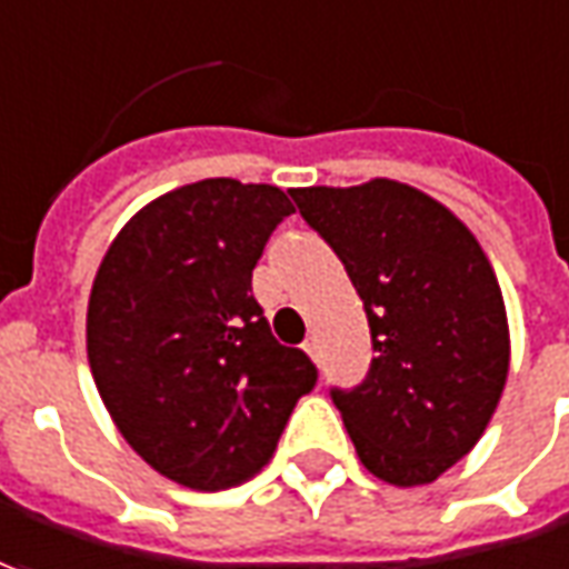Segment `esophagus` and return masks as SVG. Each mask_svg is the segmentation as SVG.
Listing matches in <instances>:
<instances>
[{"label":"esophagus","instance_id":"obj_1","mask_svg":"<svg viewBox=\"0 0 569 569\" xmlns=\"http://www.w3.org/2000/svg\"><path fill=\"white\" fill-rule=\"evenodd\" d=\"M303 350H307V356L312 362H319V340H316V337H309L307 343H303Z\"/></svg>","mask_w":569,"mask_h":569}]
</instances>
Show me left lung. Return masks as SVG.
Instances as JSON below:
<instances>
[{"label": "left lung", "mask_w": 569, "mask_h": 569, "mask_svg": "<svg viewBox=\"0 0 569 569\" xmlns=\"http://www.w3.org/2000/svg\"><path fill=\"white\" fill-rule=\"evenodd\" d=\"M291 198L343 262L378 352L359 387L331 390L356 456L383 483H433L477 446L505 390L499 278L471 229L406 182Z\"/></svg>", "instance_id": "obj_1"}]
</instances>
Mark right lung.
<instances>
[{
	"mask_svg": "<svg viewBox=\"0 0 569 569\" xmlns=\"http://www.w3.org/2000/svg\"><path fill=\"white\" fill-rule=\"evenodd\" d=\"M293 203L276 186L201 179L144 203L98 266L86 352L123 440L201 492L260 473L316 387L253 300V266Z\"/></svg>",
	"mask_w": 569,
	"mask_h": 569,
	"instance_id": "obj_1",
	"label": "right lung"
}]
</instances>
